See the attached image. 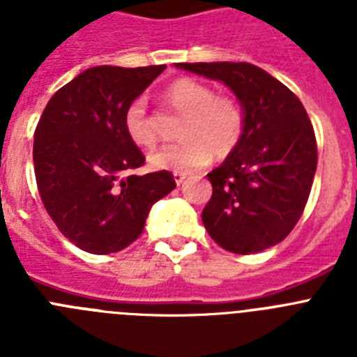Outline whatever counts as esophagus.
Returning <instances> with one entry per match:
<instances>
[{
  "label": "esophagus",
  "instance_id": "1",
  "mask_svg": "<svg viewBox=\"0 0 357 357\" xmlns=\"http://www.w3.org/2000/svg\"><path fill=\"white\" fill-rule=\"evenodd\" d=\"M173 178H175L176 185H181L182 182L185 181V175H184V173H173Z\"/></svg>",
  "mask_w": 357,
  "mask_h": 357
}]
</instances>
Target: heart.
<instances>
[{"label":"heart","mask_w":357,"mask_h":357,"mask_svg":"<svg viewBox=\"0 0 357 357\" xmlns=\"http://www.w3.org/2000/svg\"><path fill=\"white\" fill-rule=\"evenodd\" d=\"M166 100L184 114L178 128L182 139L151 150L148 153L151 168L175 173L197 172L213 155H229L241 141L245 114L234 98L216 96L209 85L193 78H181L166 89ZM123 127L137 146L155 143L153 121L143 96L135 98L127 107Z\"/></svg>","instance_id":"b5f03b06"}]
</instances>
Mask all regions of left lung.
<instances>
[{"mask_svg": "<svg viewBox=\"0 0 357 357\" xmlns=\"http://www.w3.org/2000/svg\"><path fill=\"white\" fill-rule=\"evenodd\" d=\"M175 66L225 84L245 114L239 144L207 175L213 197L202 213L204 227L232 254L273 247L298 222L317 172V139L304 105L248 62Z\"/></svg>", "mask_w": 357, "mask_h": 357, "instance_id": "8db88e82", "label": "left lung"}]
</instances>
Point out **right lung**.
<instances>
[{"label":"right lung","mask_w":357,"mask_h":357,"mask_svg":"<svg viewBox=\"0 0 357 357\" xmlns=\"http://www.w3.org/2000/svg\"><path fill=\"white\" fill-rule=\"evenodd\" d=\"M166 66H96L56 91L33 139L44 207L89 254H112L139 238L151 206L176 188L166 169L130 175L144 162L123 127L125 110Z\"/></svg>","instance_id":"obj_1"}]
</instances>
